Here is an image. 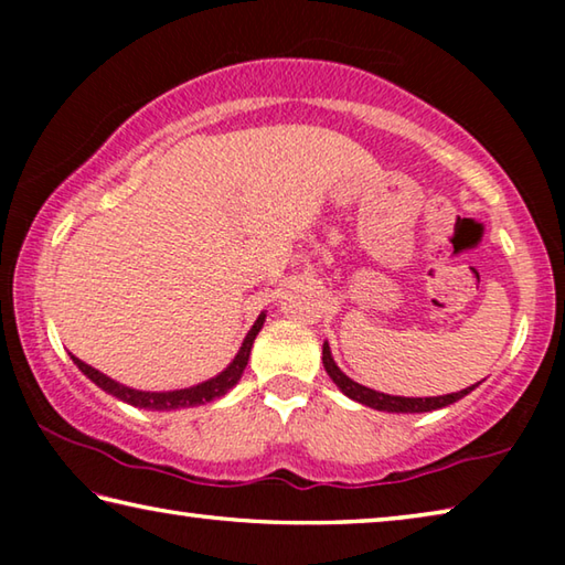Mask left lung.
I'll list each match as a JSON object with an SVG mask.
<instances>
[{"instance_id": "left-lung-1", "label": "left lung", "mask_w": 565, "mask_h": 565, "mask_svg": "<svg viewBox=\"0 0 565 565\" xmlns=\"http://www.w3.org/2000/svg\"><path fill=\"white\" fill-rule=\"evenodd\" d=\"M321 359H323V369H327V374L331 376L333 384L341 388L343 396L359 401V404L369 406V408L386 411V414H426V411H436V408L456 404L458 398L468 396L478 386V384H473V386H468L463 391H456V394H446V396H426V398L391 396V394H381V391H374L369 386H361V384H356V381L343 374V371L337 366V361H333V356H331L329 341H323V356Z\"/></svg>"}]
</instances>
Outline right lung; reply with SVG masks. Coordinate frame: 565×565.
Here are the masks:
<instances>
[{"label": "right lung", "instance_id": "right-lung-1", "mask_svg": "<svg viewBox=\"0 0 565 565\" xmlns=\"http://www.w3.org/2000/svg\"><path fill=\"white\" fill-rule=\"evenodd\" d=\"M264 321H266V313L262 311L259 319L254 321V327L248 329L246 339L242 343V349H238L234 361L228 363V366L222 371V374H216L214 379L202 381V384L189 386V388H177V391H139V388H129V386L119 384V381L109 379L107 374H102V371L92 369L89 363H84L82 359L72 356V361L76 363V369H79L87 379H92L94 384H97L102 391H107V394L117 396L119 401H124V404H129V406L147 408V411H174V408L202 406V404H209V401H214V398H222L224 394H228V391H232L238 384V379H242L246 363H248V353H252L256 333L262 331Z\"/></svg>", "mask_w": 565, "mask_h": 565}]
</instances>
